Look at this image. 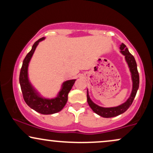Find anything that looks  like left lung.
Segmentation results:
<instances>
[{"label":"left lung","mask_w":153,"mask_h":153,"mask_svg":"<svg viewBox=\"0 0 153 153\" xmlns=\"http://www.w3.org/2000/svg\"><path fill=\"white\" fill-rule=\"evenodd\" d=\"M120 52H122L123 55L125 57L126 62L128 64V66L129 68L131 75V80H132V90L129 98L127 100L126 102H124L122 104L119 105L116 107H110V108H104L96 105L91 101L90 96L88 95V91H87V101L88 105L96 114L101 117H104V118H111V117H117V116L122 114L125 112L129 106H131L134 101L135 96H136L137 92L139 88V84H140V76H139V73L137 71V66L136 61L134 56L131 54L128 50L127 47L124 44H122L120 45Z\"/></svg>","instance_id":"1"}]
</instances>
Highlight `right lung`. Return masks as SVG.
Returning a JSON list of instances; mask_svg holds the SVG:
<instances>
[{"label":"right lung","instance_id":"obj_1","mask_svg":"<svg viewBox=\"0 0 153 153\" xmlns=\"http://www.w3.org/2000/svg\"><path fill=\"white\" fill-rule=\"evenodd\" d=\"M45 39L42 37L33 45L32 48L23 61L22 69L19 75V82L22 89L24 101L30 108L42 114H52L57 113L62 109L68 101V96L72 87L74 85L75 80H69L62 83V88L58 95L54 99H45L42 97L34 88L28 78V67L31 57L34 54L39 43Z\"/></svg>","mask_w":153,"mask_h":153}]
</instances>
